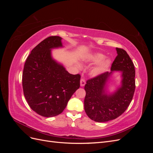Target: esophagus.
<instances>
[{"mask_svg":"<svg viewBox=\"0 0 153 153\" xmlns=\"http://www.w3.org/2000/svg\"><path fill=\"white\" fill-rule=\"evenodd\" d=\"M85 85V81L84 79H81L80 80V86L84 87Z\"/></svg>","mask_w":153,"mask_h":153,"instance_id":"34e87169","label":"esophagus"}]
</instances>
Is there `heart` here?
<instances>
[{"label": "heart", "instance_id": "1", "mask_svg": "<svg viewBox=\"0 0 153 153\" xmlns=\"http://www.w3.org/2000/svg\"><path fill=\"white\" fill-rule=\"evenodd\" d=\"M84 61L89 63H96L94 66L89 69V74L92 77H98L103 75L110 66L111 61L109 59L105 58V55L101 53H94L86 55L83 58ZM76 66L81 68L80 64L77 63Z\"/></svg>", "mask_w": 153, "mask_h": 153}]
</instances>
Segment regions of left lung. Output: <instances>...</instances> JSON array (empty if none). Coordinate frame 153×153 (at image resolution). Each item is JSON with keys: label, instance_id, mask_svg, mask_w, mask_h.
Instances as JSON below:
<instances>
[{"label": "left lung", "instance_id": "1", "mask_svg": "<svg viewBox=\"0 0 153 153\" xmlns=\"http://www.w3.org/2000/svg\"><path fill=\"white\" fill-rule=\"evenodd\" d=\"M117 57L110 73L87 81L84 89L85 112L92 121L107 122L116 119L127 109L135 89V70L126 51L116 48ZM115 71L121 73L120 85L114 91L108 89V84Z\"/></svg>", "mask_w": 153, "mask_h": 153}]
</instances>
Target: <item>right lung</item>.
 Here are the masks:
<instances>
[{
	"instance_id": "add662e5",
	"label": "right lung",
	"mask_w": 153,
	"mask_h": 153,
	"mask_svg": "<svg viewBox=\"0 0 153 153\" xmlns=\"http://www.w3.org/2000/svg\"><path fill=\"white\" fill-rule=\"evenodd\" d=\"M62 38L50 36L31 51L24 64L22 85L32 110L43 117L61 114L75 92L80 75H72L52 57V50L63 48Z\"/></svg>"
}]
</instances>
